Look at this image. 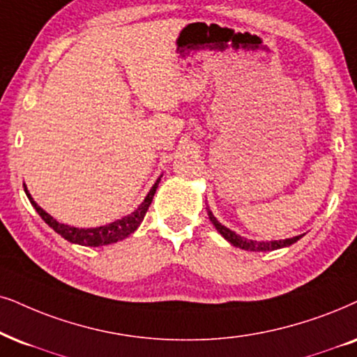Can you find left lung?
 Returning a JSON list of instances; mask_svg holds the SVG:
<instances>
[{"label": "left lung", "instance_id": "obj_1", "mask_svg": "<svg viewBox=\"0 0 357 357\" xmlns=\"http://www.w3.org/2000/svg\"><path fill=\"white\" fill-rule=\"evenodd\" d=\"M207 215H209V220L212 224H214V227L218 229V231L222 234V237L225 241H229L232 243V245L236 247H241L243 250H250V252H267V250H277V249H282V247H288L291 245V243H295L296 241H300L303 236H296V237H291V238H285V241H270V242H257V241H249V238H243L241 236H237L236 232H232L231 229H227L225 225H222L219 222L218 219L212 215V212L207 209Z\"/></svg>", "mask_w": 357, "mask_h": 357}]
</instances>
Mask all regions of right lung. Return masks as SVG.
I'll list each match as a JSON object with an SVG mask.
<instances>
[{
	"label": "right lung",
	"instance_id": "add662e5",
	"mask_svg": "<svg viewBox=\"0 0 357 357\" xmlns=\"http://www.w3.org/2000/svg\"><path fill=\"white\" fill-rule=\"evenodd\" d=\"M158 183L160 179L155 183V186L150 189L148 196L145 197V201L138 206V209L132 212L130 215H125L123 219L115 220V222L108 224V225H102V227H93V229H79V227H70V225L61 224L57 222L52 215H49L46 211H43L40 207L36 204L31 194L28 192V189L24 188L26 194H28L31 204L34 206V209L38 211V214L44 219L49 227H52L59 236H62L66 241H69L72 243H79V245H87V247H98V245H108V243H114L119 241H123L125 237H128L130 234H133L138 229V225L142 224L143 218H145L148 207H150L153 196H155Z\"/></svg>",
	"mask_w": 357,
	"mask_h": 357
}]
</instances>
